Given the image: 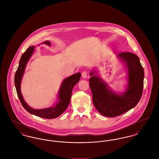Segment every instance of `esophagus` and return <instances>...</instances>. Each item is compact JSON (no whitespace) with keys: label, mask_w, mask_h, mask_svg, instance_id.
Instances as JSON below:
<instances>
[{"label":"esophagus","mask_w":159,"mask_h":159,"mask_svg":"<svg viewBox=\"0 0 159 159\" xmlns=\"http://www.w3.org/2000/svg\"><path fill=\"white\" fill-rule=\"evenodd\" d=\"M82 76L83 77V78H85L86 77H87V73H86V72H82Z\"/></svg>","instance_id":"34e87169"}]
</instances>
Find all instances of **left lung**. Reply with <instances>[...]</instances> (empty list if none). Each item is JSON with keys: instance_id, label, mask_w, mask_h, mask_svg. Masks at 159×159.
Wrapping results in <instances>:
<instances>
[{"instance_id": "1", "label": "left lung", "mask_w": 159, "mask_h": 159, "mask_svg": "<svg viewBox=\"0 0 159 159\" xmlns=\"http://www.w3.org/2000/svg\"><path fill=\"white\" fill-rule=\"evenodd\" d=\"M126 67L127 87L125 92L112 90L107 83L100 78L94 70L90 73L89 85L96 109L106 117L117 116L132 109L138 104L143 92L144 70L139 58L134 53L122 52L117 55Z\"/></svg>"}]
</instances>
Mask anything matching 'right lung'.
Here are the masks:
<instances>
[{
    "mask_svg": "<svg viewBox=\"0 0 159 159\" xmlns=\"http://www.w3.org/2000/svg\"><path fill=\"white\" fill-rule=\"evenodd\" d=\"M43 43L50 46L51 42L45 41ZM35 49L34 46H30L27 50L21 55V58L19 61V65L16 72L14 77V83L18 97L21 102V104L24 108L30 113L45 119H53L60 116L66 110L70 103V98L72 96V90L75 84L79 82L81 78V73L78 72L72 75L63 81L60 85L58 93V101L55 106L45 108L43 109H34L28 106L24 100L21 95V83L23 75L24 74L25 70L30 58L31 57L32 53Z\"/></svg>",
    "mask_w": 159,
    "mask_h": 159,
    "instance_id": "1",
    "label": "right lung"
}]
</instances>
